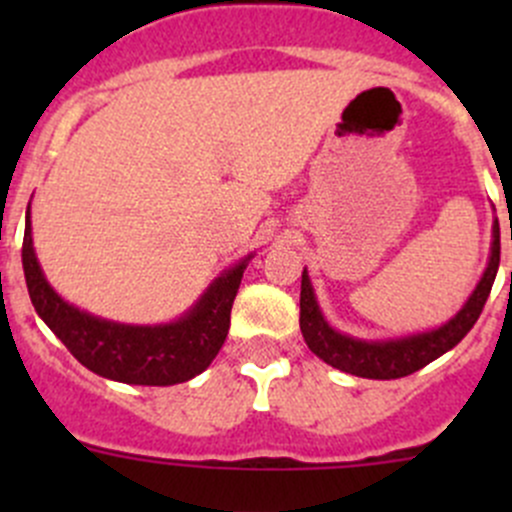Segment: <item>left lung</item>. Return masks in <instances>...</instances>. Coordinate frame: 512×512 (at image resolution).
<instances>
[{
	"instance_id": "1",
	"label": "left lung",
	"mask_w": 512,
	"mask_h": 512,
	"mask_svg": "<svg viewBox=\"0 0 512 512\" xmlns=\"http://www.w3.org/2000/svg\"><path fill=\"white\" fill-rule=\"evenodd\" d=\"M498 265L500 227L498 218H493L488 265H485L476 289L468 294L463 307L451 319H446L441 327L386 339H364L334 329L319 307L317 292H314L309 272L304 267L302 292H299V329H302L307 347L334 369L361 376V379H401V376L414 374V371L436 361L438 356L451 352L471 332V327L483 312L495 275H498Z\"/></svg>"
}]
</instances>
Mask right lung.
<instances>
[{
    "label": "right lung",
    "mask_w": 512,
    "mask_h": 512,
    "mask_svg": "<svg viewBox=\"0 0 512 512\" xmlns=\"http://www.w3.org/2000/svg\"><path fill=\"white\" fill-rule=\"evenodd\" d=\"M252 252L220 272L180 317L163 324H126L66 302L46 280L34 250L32 203L24 220L22 265L29 297L46 327L86 369L133 386H173L203 374L225 344L230 309Z\"/></svg>",
    "instance_id": "right-lung-1"
}]
</instances>
